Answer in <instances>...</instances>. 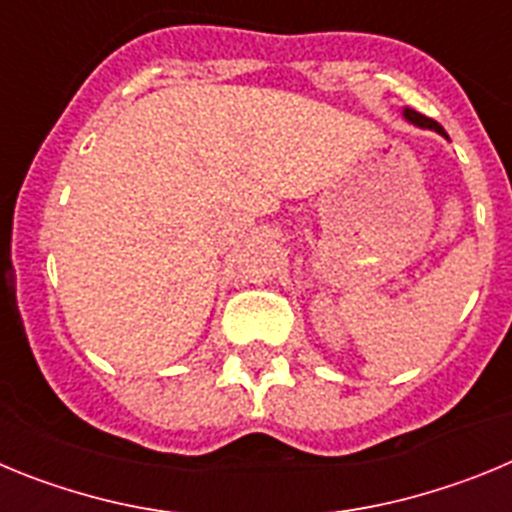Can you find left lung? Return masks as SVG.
Instances as JSON below:
<instances>
[{
    "label": "left lung",
    "instance_id": "obj_1",
    "mask_svg": "<svg viewBox=\"0 0 512 512\" xmlns=\"http://www.w3.org/2000/svg\"><path fill=\"white\" fill-rule=\"evenodd\" d=\"M405 117H408L410 122H415V125H420V128H431V130H436V133L446 135V130H443L436 120H431V117L420 115V112H415V110H405Z\"/></svg>",
    "mask_w": 512,
    "mask_h": 512
}]
</instances>
